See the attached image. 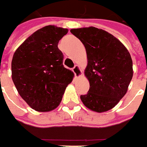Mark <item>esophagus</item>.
<instances>
[{"instance_id":"esophagus-1","label":"esophagus","mask_w":147,"mask_h":147,"mask_svg":"<svg viewBox=\"0 0 147 147\" xmlns=\"http://www.w3.org/2000/svg\"><path fill=\"white\" fill-rule=\"evenodd\" d=\"M73 72L74 73V75H75V78H79L82 75V71L80 66L78 65H76L74 68H73Z\"/></svg>"}]
</instances>
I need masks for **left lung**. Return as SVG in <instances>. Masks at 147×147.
Returning <instances> with one entry per match:
<instances>
[{"instance_id": "1", "label": "left lung", "mask_w": 147, "mask_h": 147, "mask_svg": "<svg viewBox=\"0 0 147 147\" xmlns=\"http://www.w3.org/2000/svg\"><path fill=\"white\" fill-rule=\"evenodd\" d=\"M70 32L84 44L88 64L85 75L89 82L82 103L96 112L114 108L127 91L133 77L130 53L118 38L95 27L71 29Z\"/></svg>"}]
</instances>
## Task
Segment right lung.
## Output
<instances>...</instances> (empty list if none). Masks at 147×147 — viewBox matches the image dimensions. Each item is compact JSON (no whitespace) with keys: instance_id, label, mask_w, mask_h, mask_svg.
I'll use <instances>...</instances> for the list:
<instances>
[{"instance_id":"right-lung-1","label":"right lung","mask_w":147,"mask_h":147,"mask_svg":"<svg viewBox=\"0 0 147 147\" xmlns=\"http://www.w3.org/2000/svg\"><path fill=\"white\" fill-rule=\"evenodd\" d=\"M68 29L48 25L38 29L16 49L12 60V78L19 94L37 112H50L62 101L74 73L62 65L58 47Z\"/></svg>"}]
</instances>
